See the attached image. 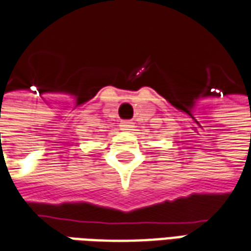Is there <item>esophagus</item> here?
Instances as JSON below:
<instances>
[{
  "label": "esophagus",
  "instance_id": "1",
  "mask_svg": "<svg viewBox=\"0 0 251 251\" xmlns=\"http://www.w3.org/2000/svg\"><path fill=\"white\" fill-rule=\"evenodd\" d=\"M119 126H121V130H133L134 129V124L132 121H122Z\"/></svg>",
  "mask_w": 251,
  "mask_h": 251
}]
</instances>
